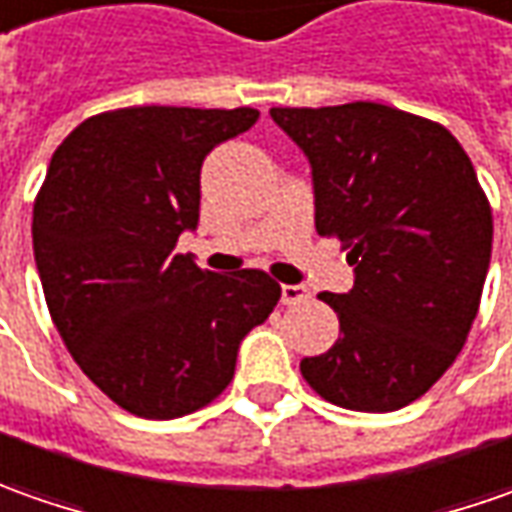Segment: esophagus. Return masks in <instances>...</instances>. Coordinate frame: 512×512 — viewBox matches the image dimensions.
<instances>
[{"mask_svg":"<svg viewBox=\"0 0 512 512\" xmlns=\"http://www.w3.org/2000/svg\"><path fill=\"white\" fill-rule=\"evenodd\" d=\"M311 294L306 286H283L280 289V300H283V306H300V303H306Z\"/></svg>","mask_w":512,"mask_h":512,"instance_id":"esophagus-1","label":"esophagus"}]
</instances>
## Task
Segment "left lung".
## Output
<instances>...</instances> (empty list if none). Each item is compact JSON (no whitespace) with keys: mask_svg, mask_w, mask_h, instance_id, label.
<instances>
[{"mask_svg":"<svg viewBox=\"0 0 512 512\" xmlns=\"http://www.w3.org/2000/svg\"><path fill=\"white\" fill-rule=\"evenodd\" d=\"M306 152L314 226L354 266L348 294L323 291L340 337L300 362L328 402L385 414L419 399L448 371L485 289L493 215L453 135L388 104L272 107Z\"/></svg>","mask_w":512,"mask_h":512,"instance_id":"left-lung-1","label":"left lung"}]
</instances>
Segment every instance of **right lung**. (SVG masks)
Here are the masks:
<instances>
[{
  "mask_svg": "<svg viewBox=\"0 0 512 512\" xmlns=\"http://www.w3.org/2000/svg\"><path fill=\"white\" fill-rule=\"evenodd\" d=\"M257 110L124 107L59 144L33 203V255L67 351L124 411L192 414L235 377L240 340L280 300L260 269L178 255L198 226L203 158Z\"/></svg>",
  "mask_w": 512,
  "mask_h": 512,
  "instance_id": "add662e5",
  "label": "right lung"
}]
</instances>
